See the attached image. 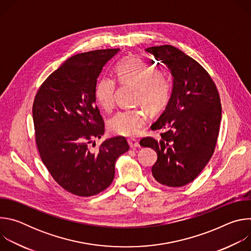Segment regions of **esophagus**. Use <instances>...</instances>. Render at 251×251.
Wrapping results in <instances>:
<instances>
[{
    "label": "esophagus",
    "mask_w": 251,
    "mask_h": 251,
    "mask_svg": "<svg viewBox=\"0 0 251 251\" xmlns=\"http://www.w3.org/2000/svg\"><path fill=\"white\" fill-rule=\"evenodd\" d=\"M128 143H129V146H130V148H132V149L138 148V147L140 146L139 142H138L136 139H129V140H128Z\"/></svg>",
    "instance_id": "1"
}]
</instances>
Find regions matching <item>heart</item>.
<instances>
[{
  "mask_svg": "<svg viewBox=\"0 0 251 251\" xmlns=\"http://www.w3.org/2000/svg\"><path fill=\"white\" fill-rule=\"evenodd\" d=\"M116 78L121 84L137 87V103H143L151 110H159L166 105L172 93L170 76L158 70L154 64L138 56L121 59L115 67ZM116 81L111 77L100 78L94 90L96 102L101 108L110 112L115 105ZM148 113L143 108L119 111L108 122L111 133L124 137L139 135L148 122Z\"/></svg>",
  "mask_w": 251,
  "mask_h": 251,
  "instance_id": "heart-1",
  "label": "heart"
}]
</instances>
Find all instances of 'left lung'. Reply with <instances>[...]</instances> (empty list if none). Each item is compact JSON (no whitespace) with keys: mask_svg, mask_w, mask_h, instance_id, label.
Masks as SVG:
<instances>
[{"mask_svg":"<svg viewBox=\"0 0 251 251\" xmlns=\"http://www.w3.org/2000/svg\"><path fill=\"white\" fill-rule=\"evenodd\" d=\"M162 60L174 77L165 111L151 126L160 132L140 141L157 152L152 167L155 180L168 187L193 182L210 160L220 132L222 104L218 88L207 71L184 51L170 46L146 49Z\"/></svg>","mask_w":251,"mask_h":251,"instance_id":"8db88e82","label":"left lung"}]
</instances>
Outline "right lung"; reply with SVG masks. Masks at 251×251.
Wrapping results in <instances>:
<instances>
[{"label":"right lung","instance_id":"obj_1","mask_svg":"<svg viewBox=\"0 0 251 251\" xmlns=\"http://www.w3.org/2000/svg\"><path fill=\"white\" fill-rule=\"evenodd\" d=\"M118 51L98 50L71 56L44 81L33 100L41 159L54 181L75 196L90 197L108 188L116 160L129 150L121 136L105 140L97 151L90 147L105 131L95 105L97 77Z\"/></svg>","mask_w":251,"mask_h":251}]
</instances>
